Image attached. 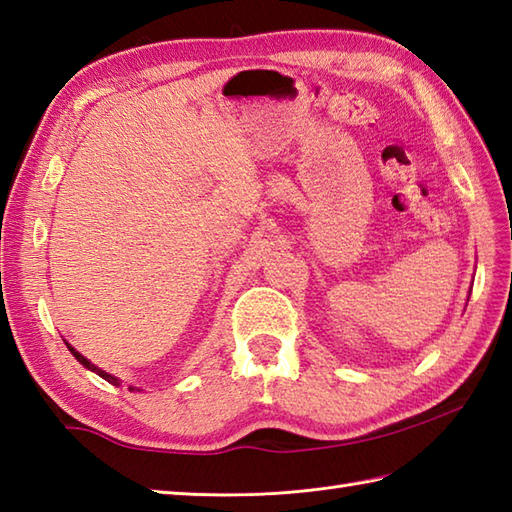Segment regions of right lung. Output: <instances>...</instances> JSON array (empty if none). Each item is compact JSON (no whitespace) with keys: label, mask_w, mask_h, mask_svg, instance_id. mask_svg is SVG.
Masks as SVG:
<instances>
[{"label":"right lung","mask_w":512,"mask_h":512,"mask_svg":"<svg viewBox=\"0 0 512 512\" xmlns=\"http://www.w3.org/2000/svg\"><path fill=\"white\" fill-rule=\"evenodd\" d=\"M65 345H68V350L72 352V356H74V358H76V361H79V363H81V365H83L85 369H90V372H94V374H99L101 378H105V380H107V383H112V385H116V387H118V385H121V380H118V378H116V376H112V374H107V372H105V369H101V367H96V365H94L92 361H88V358H85L83 354H79V352H76V350H74V347H72L70 343H65ZM129 389H136V391H140L138 387H129Z\"/></svg>","instance_id":"add662e5"}]
</instances>
